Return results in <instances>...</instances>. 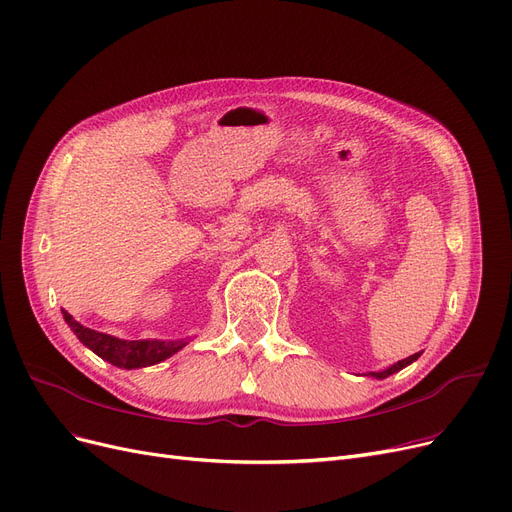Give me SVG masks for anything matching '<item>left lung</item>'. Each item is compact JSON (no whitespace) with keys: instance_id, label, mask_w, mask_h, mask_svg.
I'll list each match as a JSON object with an SVG mask.
<instances>
[{"instance_id":"left-lung-1","label":"left lung","mask_w":512,"mask_h":512,"mask_svg":"<svg viewBox=\"0 0 512 512\" xmlns=\"http://www.w3.org/2000/svg\"><path fill=\"white\" fill-rule=\"evenodd\" d=\"M420 358V353H414V355H410V358H406V360H399L397 364H393L391 368H387V370H383V372H372V376H376V379H387L389 374H393V372H397V370H402V368H406L408 364H412L414 360H418Z\"/></svg>"}]
</instances>
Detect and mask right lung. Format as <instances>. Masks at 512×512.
Masks as SVG:
<instances>
[{"label": "right lung", "mask_w": 512, "mask_h": 512, "mask_svg": "<svg viewBox=\"0 0 512 512\" xmlns=\"http://www.w3.org/2000/svg\"><path fill=\"white\" fill-rule=\"evenodd\" d=\"M64 320L85 347H90L102 360L125 370L159 364L186 345V341H123L117 337L104 335V332L81 326L77 320H73V316L66 314V311Z\"/></svg>", "instance_id": "obj_1"}]
</instances>
